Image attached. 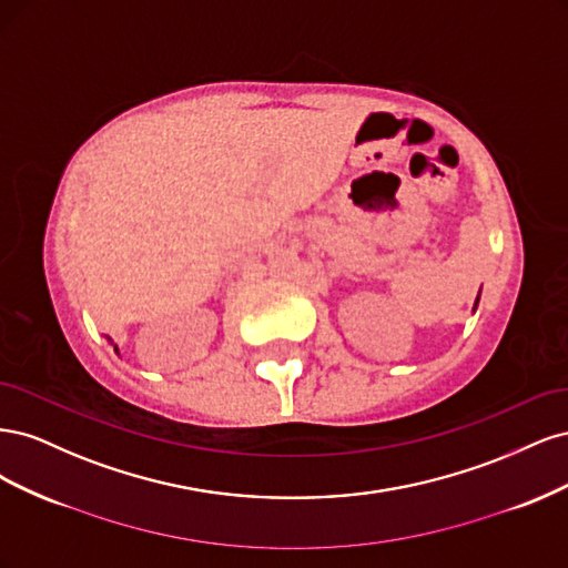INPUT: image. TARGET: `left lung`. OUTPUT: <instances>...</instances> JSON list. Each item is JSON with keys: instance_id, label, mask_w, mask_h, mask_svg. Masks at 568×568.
I'll return each instance as SVG.
<instances>
[{"instance_id": "left-lung-1", "label": "left lung", "mask_w": 568, "mask_h": 568, "mask_svg": "<svg viewBox=\"0 0 568 568\" xmlns=\"http://www.w3.org/2000/svg\"><path fill=\"white\" fill-rule=\"evenodd\" d=\"M478 298H480V291H478V296H476V303H474V313H476V307H478Z\"/></svg>"}]
</instances>
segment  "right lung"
Wrapping results in <instances>:
<instances>
[{"label": "right lung", "mask_w": 568, "mask_h": 568, "mask_svg": "<svg viewBox=\"0 0 568 568\" xmlns=\"http://www.w3.org/2000/svg\"><path fill=\"white\" fill-rule=\"evenodd\" d=\"M109 341H111V338H109ZM115 351H118V348H115Z\"/></svg>", "instance_id": "1"}]
</instances>
